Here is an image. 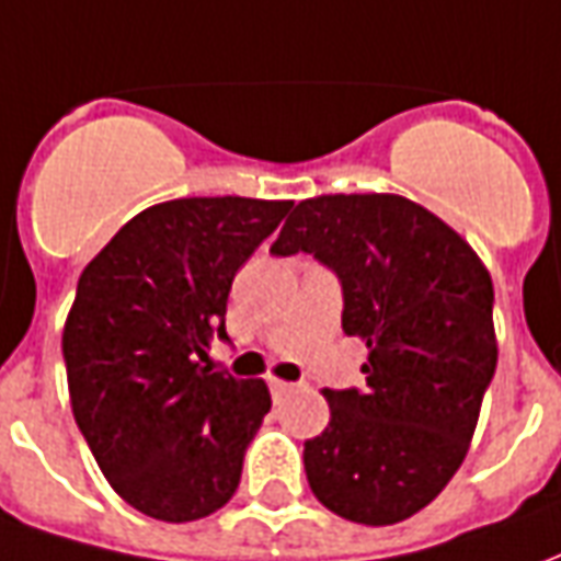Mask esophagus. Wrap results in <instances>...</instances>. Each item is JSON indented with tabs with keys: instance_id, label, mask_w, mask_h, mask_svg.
Returning <instances> with one entry per match:
<instances>
[{
	"instance_id": "34e87169",
	"label": "esophagus",
	"mask_w": 561,
	"mask_h": 561,
	"mask_svg": "<svg viewBox=\"0 0 561 561\" xmlns=\"http://www.w3.org/2000/svg\"><path fill=\"white\" fill-rule=\"evenodd\" d=\"M270 390H273V397H282V393L294 390V385L291 381H282V378H270Z\"/></svg>"
}]
</instances>
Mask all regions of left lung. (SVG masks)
Listing matches in <instances>:
<instances>
[{
    "label": "left lung",
    "instance_id": "8db88e82",
    "mask_svg": "<svg viewBox=\"0 0 561 561\" xmlns=\"http://www.w3.org/2000/svg\"><path fill=\"white\" fill-rule=\"evenodd\" d=\"M273 255L309 252L342 282V330L366 342L364 390H324L304 466L321 505L390 526L442 493L469 454L499 345L493 279L450 225L402 195H318Z\"/></svg>",
    "mask_w": 561,
    "mask_h": 561
}]
</instances>
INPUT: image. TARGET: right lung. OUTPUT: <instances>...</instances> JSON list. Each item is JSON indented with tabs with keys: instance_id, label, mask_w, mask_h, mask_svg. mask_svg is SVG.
I'll return each mask as SVG.
<instances>
[{
	"instance_id": "add662e5",
	"label": "right lung",
	"mask_w": 561,
	"mask_h": 561,
	"mask_svg": "<svg viewBox=\"0 0 561 561\" xmlns=\"http://www.w3.org/2000/svg\"><path fill=\"white\" fill-rule=\"evenodd\" d=\"M291 201L176 197L128 219L80 273L62 330L68 397L99 469L147 517L231 502L270 412L261 378L209 373L237 270Z\"/></svg>"
}]
</instances>
